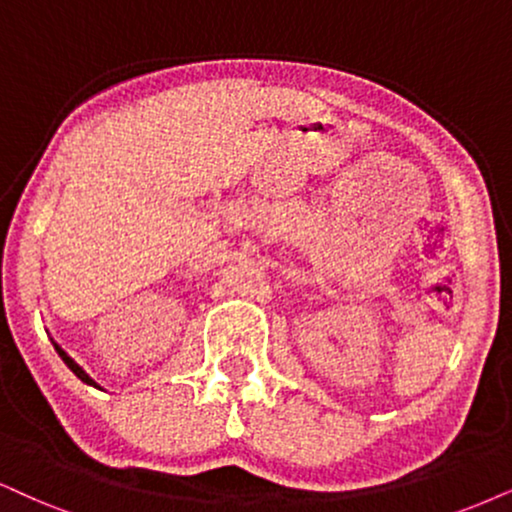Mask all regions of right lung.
<instances>
[{"label":"right lung","mask_w":512,"mask_h":512,"mask_svg":"<svg viewBox=\"0 0 512 512\" xmlns=\"http://www.w3.org/2000/svg\"><path fill=\"white\" fill-rule=\"evenodd\" d=\"M54 349H56V351H59V356L63 358V363H66V365H68V368H71V370L75 372V375H78V377H80V380H82V382H87V384H94V382L90 380V377H87V375H85V370H82V368H80V365H78V363H75V361H71V358H68V356H66V353H63V351L59 349V346H56V344H54ZM94 387H97V384H94Z\"/></svg>","instance_id":"add662e5"}]
</instances>
